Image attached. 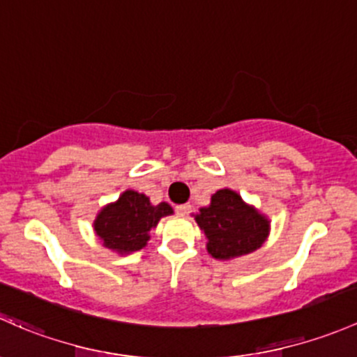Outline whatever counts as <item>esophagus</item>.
Masks as SVG:
<instances>
[{
    "instance_id": "esophagus-1",
    "label": "esophagus",
    "mask_w": 357,
    "mask_h": 357,
    "mask_svg": "<svg viewBox=\"0 0 357 357\" xmlns=\"http://www.w3.org/2000/svg\"><path fill=\"white\" fill-rule=\"evenodd\" d=\"M190 209H192V206L190 204H178L177 208H175V211H177V215H180V216H185Z\"/></svg>"
}]
</instances>
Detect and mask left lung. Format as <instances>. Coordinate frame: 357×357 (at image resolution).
I'll list each match as a JSON object with an SVG mask.
<instances>
[{"label":"left lung","mask_w":357,"mask_h":357,"mask_svg":"<svg viewBox=\"0 0 357 357\" xmlns=\"http://www.w3.org/2000/svg\"><path fill=\"white\" fill-rule=\"evenodd\" d=\"M204 232L211 258L229 261L258 251L270 235L271 220L232 189H220L192 215Z\"/></svg>","instance_id":"1"}]
</instances>
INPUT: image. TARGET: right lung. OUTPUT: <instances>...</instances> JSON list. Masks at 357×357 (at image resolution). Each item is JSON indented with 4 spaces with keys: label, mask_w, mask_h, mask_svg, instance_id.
<instances>
[{
    "label": "right lung",
    "mask_w": 357,
    "mask_h": 357,
    "mask_svg": "<svg viewBox=\"0 0 357 357\" xmlns=\"http://www.w3.org/2000/svg\"><path fill=\"white\" fill-rule=\"evenodd\" d=\"M168 215H174L168 203L153 204L146 194L127 189L99 209L93 229L106 249L123 256L146 248L151 230Z\"/></svg>",
    "instance_id": "right-lung-1"
}]
</instances>
